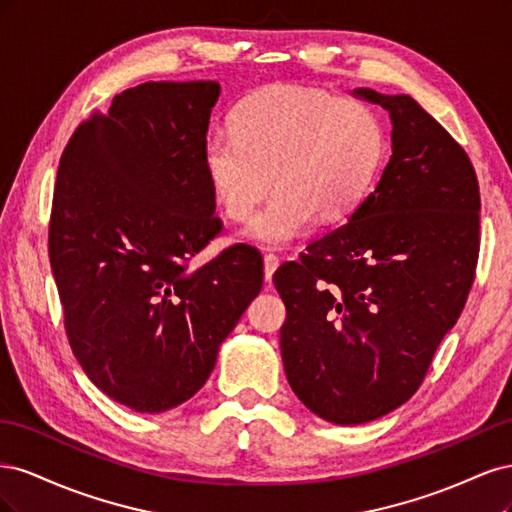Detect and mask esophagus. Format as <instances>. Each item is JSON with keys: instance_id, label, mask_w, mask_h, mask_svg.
Returning a JSON list of instances; mask_svg holds the SVG:
<instances>
[{"instance_id": "obj_1", "label": "esophagus", "mask_w": 512, "mask_h": 512, "mask_svg": "<svg viewBox=\"0 0 512 512\" xmlns=\"http://www.w3.org/2000/svg\"><path fill=\"white\" fill-rule=\"evenodd\" d=\"M280 267V258L277 256H273V254H267L265 256V280L271 284V280H273V273H275V269Z\"/></svg>"}]
</instances>
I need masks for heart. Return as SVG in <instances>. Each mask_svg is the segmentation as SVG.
<instances>
[{"instance_id":"1","label":"heart","mask_w":512,"mask_h":512,"mask_svg":"<svg viewBox=\"0 0 512 512\" xmlns=\"http://www.w3.org/2000/svg\"><path fill=\"white\" fill-rule=\"evenodd\" d=\"M386 149L384 123L369 104L271 85L235 108L230 134L205 138L200 160L215 203L230 220L247 218L273 181L267 205L239 237L284 247L314 215L342 222L359 209L382 173Z\"/></svg>"}]
</instances>
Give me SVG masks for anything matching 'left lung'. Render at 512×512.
<instances>
[{
    "label": "left lung",
    "instance_id": "left-lung-1",
    "mask_svg": "<svg viewBox=\"0 0 512 512\" xmlns=\"http://www.w3.org/2000/svg\"><path fill=\"white\" fill-rule=\"evenodd\" d=\"M350 94L389 111V164L346 224L273 275L290 389L335 425L369 423L414 395L466 305L478 258L466 151L410 96Z\"/></svg>",
    "mask_w": 512,
    "mask_h": 512
}]
</instances>
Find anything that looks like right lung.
Listing matches in <instances>:
<instances>
[{"label":"right lung","instance_id":"obj_1","mask_svg":"<svg viewBox=\"0 0 512 512\" xmlns=\"http://www.w3.org/2000/svg\"><path fill=\"white\" fill-rule=\"evenodd\" d=\"M220 83H143L74 132L61 156L49 258L76 361L134 412L194 397L262 288V258L232 245L188 262L218 235L203 170Z\"/></svg>","mask_w":512,"mask_h":512}]
</instances>
